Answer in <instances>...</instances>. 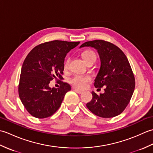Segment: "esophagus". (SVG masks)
Here are the masks:
<instances>
[{
    "label": "esophagus",
    "instance_id": "esophagus-1",
    "mask_svg": "<svg viewBox=\"0 0 153 153\" xmlns=\"http://www.w3.org/2000/svg\"><path fill=\"white\" fill-rule=\"evenodd\" d=\"M73 89H74V90L75 91H76L77 93H78V94H82V93H83L82 91H80V90H79V89L74 88V87H73Z\"/></svg>",
    "mask_w": 153,
    "mask_h": 153
}]
</instances>
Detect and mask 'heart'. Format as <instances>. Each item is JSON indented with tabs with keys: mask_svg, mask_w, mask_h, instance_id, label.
<instances>
[{
	"mask_svg": "<svg viewBox=\"0 0 153 153\" xmlns=\"http://www.w3.org/2000/svg\"><path fill=\"white\" fill-rule=\"evenodd\" d=\"M82 57L87 63H89L90 61L96 60V54L95 52L92 50H85L82 53ZM70 58L67 57L64 62V68L67 70L69 67ZM92 78L89 75L75 74L72 77L68 79V82L74 87L79 89H83L87 87V84L91 82Z\"/></svg>",
	"mask_w": 153,
	"mask_h": 153,
	"instance_id": "obj_1",
	"label": "heart"
}]
</instances>
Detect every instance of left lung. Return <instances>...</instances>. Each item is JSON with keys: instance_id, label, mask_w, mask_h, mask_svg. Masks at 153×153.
I'll return each instance as SVG.
<instances>
[{"instance_id": "left-lung-1", "label": "left lung", "mask_w": 153, "mask_h": 153, "mask_svg": "<svg viewBox=\"0 0 153 153\" xmlns=\"http://www.w3.org/2000/svg\"><path fill=\"white\" fill-rule=\"evenodd\" d=\"M92 47L98 51L101 66L94 85L98 89L105 87V93L97 95L87 107L94 114L101 118H113L120 114L130 101L135 81L129 61L116 45L104 40L87 41L80 47Z\"/></svg>"}]
</instances>
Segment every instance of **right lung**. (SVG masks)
Returning <instances> with one entry per match:
<instances>
[{
  "instance_id": "add662e5",
  "label": "right lung",
  "mask_w": 153,
  "mask_h": 153,
  "mask_svg": "<svg viewBox=\"0 0 153 153\" xmlns=\"http://www.w3.org/2000/svg\"><path fill=\"white\" fill-rule=\"evenodd\" d=\"M79 41L54 40L35 47L23 63L18 93L27 111L37 118L51 116L59 108L66 93L71 90L66 83L57 82L58 88L51 89V81L62 78L64 58Z\"/></svg>"
}]
</instances>
